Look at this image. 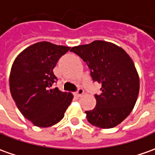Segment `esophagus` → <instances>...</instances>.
<instances>
[{
  "label": "esophagus",
  "instance_id": "obj_1",
  "mask_svg": "<svg viewBox=\"0 0 155 155\" xmlns=\"http://www.w3.org/2000/svg\"><path fill=\"white\" fill-rule=\"evenodd\" d=\"M84 90L83 89V88H78V90L74 94H75L76 97H80V96H82L83 94H84Z\"/></svg>",
  "mask_w": 155,
  "mask_h": 155
}]
</instances>
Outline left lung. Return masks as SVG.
Returning a JSON list of instances; mask_svg holds the SVG:
<instances>
[{"label":"left lung","instance_id":"obj_1","mask_svg":"<svg viewBox=\"0 0 155 155\" xmlns=\"http://www.w3.org/2000/svg\"><path fill=\"white\" fill-rule=\"evenodd\" d=\"M71 51L84 60L93 80L101 84L100 94L94 95L96 106L85 111L88 122L103 129L115 127L129 116L137 100L139 76L133 60L121 47L103 40Z\"/></svg>","mask_w":155,"mask_h":155}]
</instances>
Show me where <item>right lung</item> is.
Returning <instances> with one entry per match:
<instances>
[{
  "instance_id": "right-lung-1",
  "label": "right lung",
  "mask_w": 155,
  "mask_h": 155,
  "mask_svg": "<svg viewBox=\"0 0 155 155\" xmlns=\"http://www.w3.org/2000/svg\"><path fill=\"white\" fill-rule=\"evenodd\" d=\"M71 47L38 42L19 54L12 66L11 94L22 115L39 127L59 122L71 103V93L53 88L56 81L53 69Z\"/></svg>"
}]
</instances>
